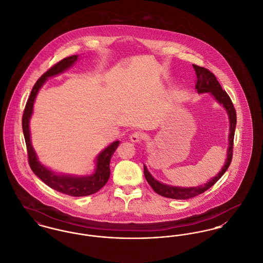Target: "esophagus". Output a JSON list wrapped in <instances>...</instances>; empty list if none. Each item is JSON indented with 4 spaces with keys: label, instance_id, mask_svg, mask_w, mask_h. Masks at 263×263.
<instances>
[{
    "label": "esophagus",
    "instance_id": "obj_1",
    "mask_svg": "<svg viewBox=\"0 0 263 263\" xmlns=\"http://www.w3.org/2000/svg\"><path fill=\"white\" fill-rule=\"evenodd\" d=\"M144 135L141 132H134L130 135V141L133 143H139L141 140L143 139Z\"/></svg>",
    "mask_w": 263,
    "mask_h": 263
}]
</instances>
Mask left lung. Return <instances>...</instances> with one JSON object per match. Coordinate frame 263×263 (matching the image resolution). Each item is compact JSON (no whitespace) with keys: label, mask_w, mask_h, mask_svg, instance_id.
<instances>
[{"label":"left lung","mask_w":263,"mask_h":263,"mask_svg":"<svg viewBox=\"0 0 263 263\" xmlns=\"http://www.w3.org/2000/svg\"><path fill=\"white\" fill-rule=\"evenodd\" d=\"M194 69L197 74V82H196V89L198 93H211L216 101L221 104L228 112L229 120H230V135H229V148H228V156L227 160L224 162V165L222 166L221 170L216 175L214 178H212L208 183L203 185L199 186H176V185H169L163 183H160L157 181L154 177L149 173L147 167L144 165V175L149 183V185L152 186L157 194H159L162 197L175 199V200H186L194 198L198 195H201L206 190H209L212 185H215L216 182L221 178V176L226 173V171L229 169L232 159V147H233V138H234V131H235V125H236V112L233 107L232 100L228 93L222 90L219 82L217 81L215 74L211 72L209 69L201 67L199 65L193 64Z\"/></svg>","instance_id":"1"}]
</instances>
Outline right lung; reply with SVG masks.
Here are the masks:
<instances>
[{"label":"right lung","instance_id":"obj_1","mask_svg":"<svg viewBox=\"0 0 263 263\" xmlns=\"http://www.w3.org/2000/svg\"><path fill=\"white\" fill-rule=\"evenodd\" d=\"M78 60V55H71L63 59L62 61L54 64L50 67L46 73H44L41 78L37 79L35 84L31 89V95L26 104L24 115H23V132L26 140L29 164L32 172L48 186L51 189L71 196V197H84L89 196L94 193L98 192L103 185L107 183L110 177V159L114 154L115 150L119 146V141H115L107 146L103 151L96 158V168L90 176H69V175H60L53 171L48 169L45 165H43L36 156L35 151L31 145V132H30V120L33 103L39 90L45 84L47 78L55 77L64 72L66 69L71 67Z\"/></svg>","mask_w":263,"mask_h":263}]
</instances>
